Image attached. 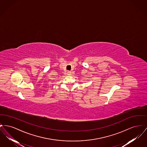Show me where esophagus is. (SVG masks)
<instances>
[{
    "mask_svg": "<svg viewBox=\"0 0 147 147\" xmlns=\"http://www.w3.org/2000/svg\"><path fill=\"white\" fill-rule=\"evenodd\" d=\"M71 72L70 71H67V74H68V76H70V75H71Z\"/></svg>",
    "mask_w": 147,
    "mask_h": 147,
    "instance_id": "34e87169",
    "label": "esophagus"
}]
</instances>
